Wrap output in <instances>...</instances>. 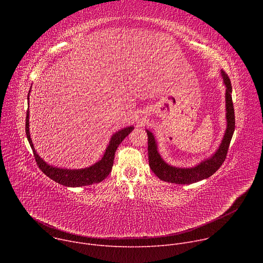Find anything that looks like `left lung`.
I'll return each mask as SVG.
<instances>
[{"instance_id": "8db88e82", "label": "left lung", "mask_w": 263, "mask_h": 263, "mask_svg": "<svg viewBox=\"0 0 263 263\" xmlns=\"http://www.w3.org/2000/svg\"><path fill=\"white\" fill-rule=\"evenodd\" d=\"M222 80L226 86V119L227 129L224 132L221 143L216 152L208 159L202 161L198 165L190 168L176 167L167 164L157 151V143L152 132L146 130L147 134V154L148 165L154 174L162 181L176 184H192L212 176L226 159L229 144L231 142L235 129V116L232 102V86L228 74L222 69L220 70Z\"/></svg>"}]
</instances>
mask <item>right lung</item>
Segmentation results:
<instances>
[{"mask_svg":"<svg viewBox=\"0 0 263 263\" xmlns=\"http://www.w3.org/2000/svg\"><path fill=\"white\" fill-rule=\"evenodd\" d=\"M28 100H29V95H28ZM133 129H134L133 127H127L112 135L103 158L97 163L86 168L66 170V168L55 167L48 164L39 156V154L36 153L30 137V132H29V109L27 110V117H26V134H27L28 141L33 149V154H34L37 165H39L42 172L45 175H47L50 179L67 187L86 186V185H90V184L99 183L103 181L110 174L111 168L114 166L115 154L118 146L126 138V136H128L131 133Z\"/></svg>","mask_w":263,"mask_h":263,"instance_id":"obj_1","label":"right lung"}]
</instances>
